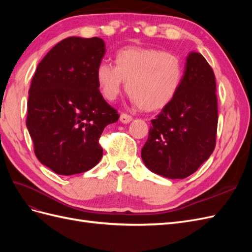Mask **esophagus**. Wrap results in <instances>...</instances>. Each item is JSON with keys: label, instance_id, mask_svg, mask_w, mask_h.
<instances>
[{"label": "esophagus", "instance_id": "obj_1", "mask_svg": "<svg viewBox=\"0 0 252 252\" xmlns=\"http://www.w3.org/2000/svg\"><path fill=\"white\" fill-rule=\"evenodd\" d=\"M120 121H121L123 124L130 123V122L132 121V117L129 116V114H127V113H122L121 117H120Z\"/></svg>", "mask_w": 252, "mask_h": 252}]
</instances>
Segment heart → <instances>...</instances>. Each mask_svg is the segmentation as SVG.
Here are the masks:
<instances>
[{
    "mask_svg": "<svg viewBox=\"0 0 252 252\" xmlns=\"http://www.w3.org/2000/svg\"><path fill=\"white\" fill-rule=\"evenodd\" d=\"M116 66L101 62L96 82L102 95L114 101L124 82L134 104L146 111L161 109L177 95L184 74L182 60L156 48L126 47L116 55Z\"/></svg>",
    "mask_w": 252,
    "mask_h": 252,
    "instance_id": "b5f03b06",
    "label": "heart"
}]
</instances>
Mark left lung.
I'll use <instances>...</instances> for the list:
<instances>
[{
	"label": "left lung",
	"mask_w": 252,
	"mask_h": 252,
	"mask_svg": "<svg viewBox=\"0 0 252 252\" xmlns=\"http://www.w3.org/2000/svg\"><path fill=\"white\" fill-rule=\"evenodd\" d=\"M216 90L207 61L199 52H190L177 95L151 120L141 152L149 170L168 179H185L207 161L216 147Z\"/></svg>",
	"instance_id": "obj_1"
}]
</instances>
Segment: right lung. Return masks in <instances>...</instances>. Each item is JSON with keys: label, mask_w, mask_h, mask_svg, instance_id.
<instances>
[{"label": "right lung", "mask_w": 252, "mask_h": 252, "mask_svg": "<svg viewBox=\"0 0 252 252\" xmlns=\"http://www.w3.org/2000/svg\"><path fill=\"white\" fill-rule=\"evenodd\" d=\"M100 37L70 36L37 65L29 89L26 126L39 161L53 172H85L101 161L98 139L120 116L104 100L96 67L105 55Z\"/></svg>", "instance_id": "1"}]
</instances>
